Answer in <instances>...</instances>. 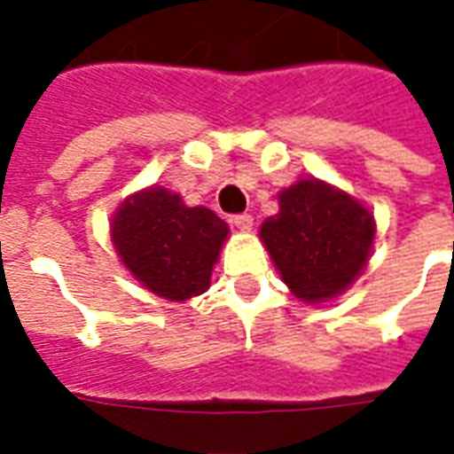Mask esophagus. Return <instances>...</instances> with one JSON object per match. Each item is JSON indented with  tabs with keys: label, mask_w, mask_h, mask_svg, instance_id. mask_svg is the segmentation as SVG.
<instances>
[{
	"label": "esophagus",
	"mask_w": 454,
	"mask_h": 454,
	"mask_svg": "<svg viewBox=\"0 0 454 454\" xmlns=\"http://www.w3.org/2000/svg\"><path fill=\"white\" fill-rule=\"evenodd\" d=\"M233 223H236V228H240V231H250V228H253V216H250V214H238V216H233Z\"/></svg>",
	"instance_id": "obj_1"
}]
</instances>
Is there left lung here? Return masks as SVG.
<instances>
[{"mask_svg":"<svg viewBox=\"0 0 454 454\" xmlns=\"http://www.w3.org/2000/svg\"><path fill=\"white\" fill-rule=\"evenodd\" d=\"M374 231L370 208L309 177L279 192V214L260 226V238L296 299L321 304L357 279L370 260Z\"/></svg>","mask_w":454,"mask_h":454,"instance_id":"obj_1","label":"left lung"}]
</instances>
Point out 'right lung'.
Returning a JSON list of instances; mask_svg holds the SVG:
<instances>
[{
	"label": "right lung",
	"mask_w": 454,
	"mask_h": 454,
	"mask_svg": "<svg viewBox=\"0 0 454 454\" xmlns=\"http://www.w3.org/2000/svg\"><path fill=\"white\" fill-rule=\"evenodd\" d=\"M228 223L207 207H187L179 194L148 187L129 197L112 218L121 262L153 294L184 301L211 285Z\"/></svg>",
	"instance_id": "add662e5"
}]
</instances>
